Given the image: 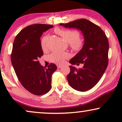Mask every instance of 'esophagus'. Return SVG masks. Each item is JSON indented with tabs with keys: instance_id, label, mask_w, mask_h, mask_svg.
Instances as JSON below:
<instances>
[{
	"instance_id": "esophagus-1",
	"label": "esophagus",
	"mask_w": 122,
	"mask_h": 122,
	"mask_svg": "<svg viewBox=\"0 0 122 122\" xmlns=\"http://www.w3.org/2000/svg\"><path fill=\"white\" fill-rule=\"evenodd\" d=\"M62 67V66H61V65H57V68H61Z\"/></svg>"
}]
</instances>
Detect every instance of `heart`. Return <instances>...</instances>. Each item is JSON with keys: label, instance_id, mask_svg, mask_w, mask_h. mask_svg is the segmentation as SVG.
Wrapping results in <instances>:
<instances>
[{"label": "heart", "instance_id": "obj_1", "mask_svg": "<svg viewBox=\"0 0 122 122\" xmlns=\"http://www.w3.org/2000/svg\"><path fill=\"white\" fill-rule=\"evenodd\" d=\"M58 35L61 36L68 43H70L71 46L73 49L78 50L83 45L82 40L80 39V34L78 31L71 29H63L56 28L55 30ZM48 36H45L43 38L41 41V46L43 49L46 48V41ZM69 56V54L66 52L54 51L49 56L50 61L52 62L61 64L64 61V60Z\"/></svg>", "mask_w": 122, "mask_h": 122}]
</instances>
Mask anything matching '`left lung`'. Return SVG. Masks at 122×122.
<instances>
[{
	"label": "left lung",
	"mask_w": 122,
	"mask_h": 122,
	"mask_svg": "<svg viewBox=\"0 0 122 122\" xmlns=\"http://www.w3.org/2000/svg\"><path fill=\"white\" fill-rule=\"evenodd\" d=\"M59 25L76 29L82 33L83 47L69 63L72 65L81 63L83 66L78 69L69 66L71 71L66 78L73 89L80 92L88 91L97 84L107 67L109 44L106 34L101 28L86 19Z\"/></svg>",
	"instance_id": "8db88e82"
}]
</instances>
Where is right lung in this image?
<instances>
[{
	"mask_svg": "<svg viewBox=\"0 0 122 122\" xmlns=\"http://www.w3.org/2000/svg\"><path fill=\"white\" fill-rule=\"evenodd\" d=\"M53 27L43 24L28 26L20 31L13 43L11 61L16 76L24 88L36 96L49 91L51 76L57 68L53 63L46 68L39 61L43 55L41 36Z\"/></svg>",
	"mask_w": 122,
	"mask_h": 122,
	"instance_id": "obj_1",
	"label": "right lung"
}]
</instances>
